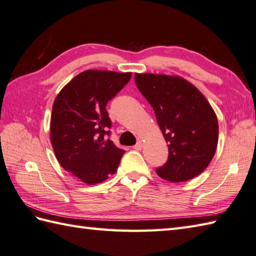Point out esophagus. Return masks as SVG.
Returning <instances> with one entry per match:
<instances>
[{
	"mask_svg": "<svg viewBox=\"0 0 256 256\" xmlns=\"http://www.w3.org/2000/svg\"><path fill=\"white\" fill-rule=\"evenodd\" d=\"M134 148L136 150H140L143 148V143L140 142V140H138V143L134 145Z\"/></svg>",
	"mask_w": 256,
	"mask_h": 256,
	"instance_id": "obj_1",
	"label": "esophagus"
}]
</instances>
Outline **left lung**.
Masks as SVG:
<instances>
[{"label":"left lung","mask_w":256,"mask_h":256,"mask_svg":"<svg viewBox=\"0 0 256 256\" xmlns=\"http://www.w3.org/2000/svg\"><path fill=\"white\" fill-rule=\"evenodd\" d=\"M135 84L150 102L168 143V160L156 168L160 178L182 182L202 172L216 153L219 125L204 94L180 77L135 74Z\"/></svg>","instance_id":"8db88e82"}]
</instances>
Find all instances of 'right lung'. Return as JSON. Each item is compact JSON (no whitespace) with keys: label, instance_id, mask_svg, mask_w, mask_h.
Returning a JSON list of instances; mask_svg holds the SVG:
<instances>
[{"label":"right lung","instance_id":"1","mask_svg":"<svg viewBox=\"0 0 256 256\" xmlns=\"http://www.w3.org/2000/svg\"><path fill=\"white\" fill-rule=\"evenodd\" d=\"M131 72L86 70L59 92L52 106L50 142L64 170L96 184L116 172L124 150L110 138L106 103L131 79Z\"/></svg>","mask_w":256,"mask_h":256}]
</instances>
